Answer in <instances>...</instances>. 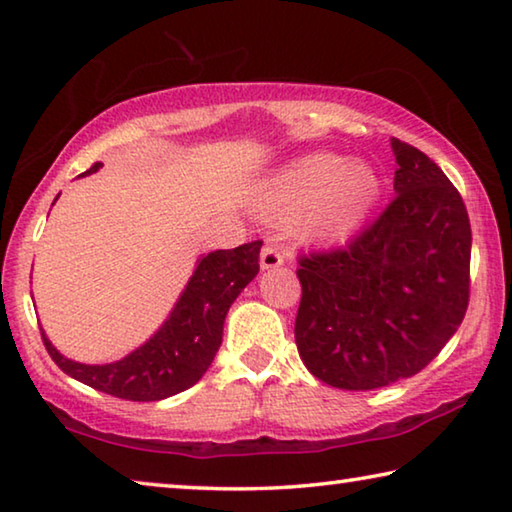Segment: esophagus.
<instances>
[{
	"label": "esophagus",
	"mask_w": 512,
	"mask_h": 512,
	"mask_svg": "<svg viewBox=\"0 0 512 512\" xmlns=\"http://www.w3.org/2000/svg\"><path fill=\"white\" fill-rule=\"evenodd\" d=\"M284 262H287V257H284V250L280 246L266 244L262 248V255H259V264H262L264 271H268V268H280Z\"/></svg>",
	"instance_id": "esophagus-1"
}]
</instances>
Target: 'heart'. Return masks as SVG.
I'll list each match as a JSON object with an SVG mask.
<instances>
[{
	"label": "heart",
	"mask_w": 512,
	"mask_h": 512,
	"mask_svg": "<svg viewBox=\"0 0 512 512\" xmlns=\"http://www.w3.org/2000/svg\"><path fill=\"white\" fill-rule=\"evenodd\" d=\"M379 192V176L368 162L314 153L277 173L259 192L257 210L277 221L307 214V237L343 241L366 223Z\"/></svg>",
	"instance_id": "heart-1"
}]
</instances>
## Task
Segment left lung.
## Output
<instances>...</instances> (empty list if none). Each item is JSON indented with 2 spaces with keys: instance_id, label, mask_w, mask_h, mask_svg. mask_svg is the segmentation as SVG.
<instances>
[{
  "instance_id": "obj_1",
  "label": "left lung",
  "mask_w": 512,
  "mask_h": 512,
  "mask_svg": "<svg viewBox=\"0 0 512 512\" xmlns=\"http://www.w3.org/2000/svg\"><path fill=\"white\" fill-rule=\"evenodd\" d=\"M395 198L350 246L300 257L296 345L311 375L372 391L418 375L463 323L472 230L458 189L391 140Z\"/></svg>"
}]
</instances>
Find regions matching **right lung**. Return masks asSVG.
<instances>
[{"mask_svg":"<svg viewBox=\"0 0 512 512\" xmlns=\"http://www.w3.org/2000/svg\"><path fill=\"white\" fill-rule=\"evenodd\" d=\"M99 167L101 162L92 164L81 176H90ZM259 248L262 241H250L201 255L169 318L124 359L101 366L72 361L51 345L40 327L49 357L65 375L121 400L158 402L187 391L212 366L230 305L259 273Z\"/></svg>","mask_w":512,"mask_h":512,"instance_id":"1","label":"right lung"}]
</instances>
